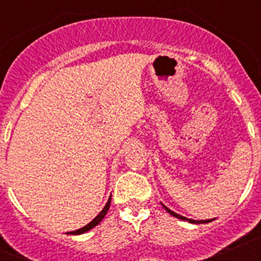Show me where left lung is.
<instances>
[{"instance_id": "8db88e82", "label": "left lung", "mask_w": 261, "mask_h": 261, "mask_svg": "<svg viewBox=\"0 0 261 261\" xmlns=\"http://www.w3.org/2000/svg\"><path fill=\"white\" fill-rule=\"evenodd\" d=\"M161 204H162V202H161ZM162 206L168 212V213L171 214V216L176 217V218H179V220H181V221H188L190 223H196V225H199V223H208V222H212V221H213V220H200L199 221V220H192V218H187V217L180 216V214H177V213H175V212H172L171 209H168L166 205L162 204Z\"/></svg>"}]
</instances>
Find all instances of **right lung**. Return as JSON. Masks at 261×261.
I'll return each mask as SVG.
<instances>
[{
	"label": "right lung",
	"mask_w": 261,
	"mask_h": 261,
	"mask_svg": "<svg viewBox=\"0 0 261 261\" xmlns=\"http://www.w3.org/2000/svg\"><path fill=\"white\" fill-rule=\"evenodd\" d=\"M110 205H111V197H110V199H108L107 204L105 205V208L102 209V212H100V213H99L98 216H96L93 221H91V222L87 223V225H86V226H84V227H81V229L75 230V231H70V232H68V234H69V235H80V234H84V232L89 231V230L94 229V227H95V226H98L99 223L102 222V220H103V218H105V217H106V214H107L108 209H110Z\"/></svg>",
	"instance_id": "1"
}]
</instances>
